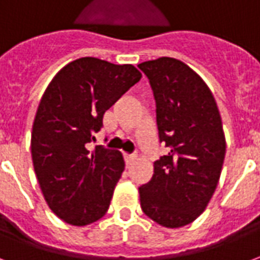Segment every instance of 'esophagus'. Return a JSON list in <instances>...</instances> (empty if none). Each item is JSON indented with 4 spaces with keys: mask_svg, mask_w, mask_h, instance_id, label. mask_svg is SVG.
I'll use <instances>...</instances> for the list:
<instances>
[{
    "mask_svg": "<svg viewBox=\"0 0 260 260\" xmlns=\"http://www.w3.org/2000/svg\"><path fill=\"white\" fill-rule=\"evenodd\" d=\"M136 155L134 153H124V160H126V164L127 165H132L134 160H136Z\"/></svg>",
    "mask_w": 260,
    "mask_h": 260,
    "instance_id": "34e87169",
    "label": "esophagus"
}]
</instances>
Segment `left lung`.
<instances>
[{
  "label": "left lung",
  "mask_w": 260,
  "mask_h": 260,
  "mask_svg": "<svg viewBox=\"0 0 260 260\" xmlns=\"http://www.w3.org/2000/svg\"><path fill=\"white\" fill-rule=\"evenodd\" d=\"M156 104L159 141L168 152L141 185V209L169 229L190 224L205 210L226 155V138L212 92L194 70L174 58L140 63Z\"/></svg>",
  "instance_id": "left-lung-1"
}]
</instances>
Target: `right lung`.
Wrapping results in <instances>:
<instances>
[{"instance_id":"1","label":"right lung","mask_w":260,"mask_h":260,"mask_svg":"<svg viewBox=\"0 0 260 260\" xmlns=\"http://www.w3.org/2000/svg\"><path fill=\"white\" fill-rule=\"evenodd\" d=\"M133 65L80 58L56 73L40 101L31 133V158L47 204L73 226L107 213L124 170L122 153L88 144L102 128L104 113L136 83Z\"/></svg>"}]
</instances>
